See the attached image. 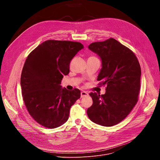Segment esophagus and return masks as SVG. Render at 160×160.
Masks as SVG:
<instances>
[{"label": "esophagus", "instance_id": "1", "mask_svg": "<svg viewBox=\"0 0 160 160\" xmlns=\"http://www.w3.org/2000/svg\"><path fill=\"white\" fill-rule=\"evenodd\" d=\"M88 96V93L85 92V91H82L81 92V98H85Z\"/></svg>", "mask_w": 160, "mask_h": 160}]
</instances>
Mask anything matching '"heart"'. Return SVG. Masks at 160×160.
<instances>
[{
  "label": "heart",
  "mask_w": 160,
  "mask_h": 160,
  "mask_svg": "<svg viewBox=\"0 0 160 160\" xmlns=\"http://www.w3.org/2000/svg\"><path fill=\"white\" fill-rule=\"evenodd\" d=\"M90 58H96V57H94V56H91V57H90Z\"/></svg>",
  "instance_id": "b5f03b06"
}]
</instances>
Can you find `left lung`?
<instances>
[{
    "instance_id": "8db88e82",
    "label": "left lung",
    "mask_w": 160,
    "mask_h": 160,
    "mask_svg": "<svg viewBox=\"0 0 160 160\" xmlns=\"http://www.w3.org/2000/svg\"><path fill=\"white\" fill-rule=\"evenodd\" d=\"M88 48L101 59L102 68L97 80L106 88L101 96L89 94L93 104L87 109V115L98 125H115L128 116L138 101L140 64L130 49L112 38L92 43Z\"/></svg>"
}]
</instances>
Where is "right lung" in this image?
Wrapping results in <instances>:
<instances>
[{
    "label": "right lung",
    "instance_id": "1",
    "mask_svg": "<svg viewBox=\"0 0 160 160\" xmlns=\"http://www.w3.org/2000/svg\"><path fill=\"white\" fill-rule=\"evenodd\" d=\"M83 48L78 42L49 40L28 56L21 76L22 95L29 114L40 125L55 128L69 118L80 90L60 85L70 72L71 60Z\"/></svg>",
    "mask_w": 160,
    "mask_h": 160
}]
</instances>
